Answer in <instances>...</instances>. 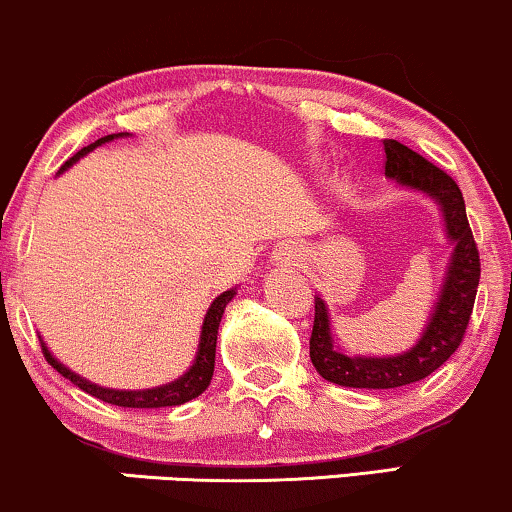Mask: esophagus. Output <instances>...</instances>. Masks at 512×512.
<instances>
[{
	"mask_svg": "<svg viewBox=\"0 0 512 512\" xmlns=\"http://www.w3.org/2000/svg\"><path fill=\"white\" fill-rule=\"evenodd\" d=\"M285 256H287V258H289V256H292V258H296V254H285Z\"/></svg>",
	"mask_w": 512,
	"mask_h": 512,
	"instance_id": "obj_1",
	"label": "esophagus"
}]
</instances>
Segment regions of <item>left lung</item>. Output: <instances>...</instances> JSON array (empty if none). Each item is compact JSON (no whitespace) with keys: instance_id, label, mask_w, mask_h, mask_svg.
<instances>
[{"instance_id":"1","label":"left lung","mask_w":512,"mask_h":512,"mask_svg":"<svg viewBox=\"0 0 512 512\" xmlns=\"http://www.w3.org/2000/svg\"><path fill=\"white\" fill-rule=\"evenodd\" d=\"M384 175L403 187L430 194L444 211L446 235L453 244L449 270L441 285L430 323L420 342L399 356H346L334 346L330 315L320 296H315V320L311 332V363L327 382L353 389H396L425 380L441 368L463 342L479 287V251L472 237L463 194L444 170L422 159L418 151L396 140H384Z\"/></svg>"}]
</instances>
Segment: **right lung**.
Returning a JSON list of instances; mask_svg holds the SVG:
<instances>
[{"mask_svg":"<svg viewBox=\"0 0 512 512\" xmlns=\"http://www.w3.org/2000/svg\"><path fill=\"white\" fill-rule=\"evenodd\" d=\"M128 132H118V135H106L102 140H97L90 147H82L78 154L73 156V159H68L63 163L61 170L71 168L75 161L80 159V156H85L87 151H92L94 147H99V144L104 142H111L116 140V137H125ZM232 296H235V289H227L220 296L213 299V304L208 306L206 311V318H204V325H201V339H199V351H197V358H194L192 368H189L185 375L178 377L175 382H168L163 384V387H154V389H140V391H123V389H106V387H99V384H92L90 380H85V377L75 375L73 370H68L66 365L56 361V358L49 353L47 344L42 342V351H44V358H47V363L52 365L56 372H61L66 380H71L75 387H80L82 391H87V394H92L94 399L104 401V403H111V406H123V408H166V406H180V403H187L192 399H197L199 394H204L208 384H211V377H213V368H216V339H218V327H220V318H223L225 313V306L230 304Z\"/></svg>","mask_w":512,"mask_h":512,"instance_id":"add662e5","label":"right lung"}]
</instances>
